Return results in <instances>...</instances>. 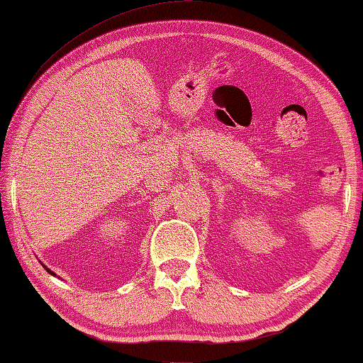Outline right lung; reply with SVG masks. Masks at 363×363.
<instances>
[{
  "instance_id": "right-lung-1",
  "label": "right lung",
  "mask_w": 363,
  "mask_h": 363,
  "mask_svg": "<svg viewBox=\"0 0 363 363\" xmlns=\"http://www.w3.org/2000/svg\"><path fill=\"white\" fill-rule=\"evenodd\" d=\"M43 267H45V269H46V270H48V272H49V274H51V275H56V274H54V272H51V269H48V267H46V266H43Z\"/></svg>"
}]
</instances>
